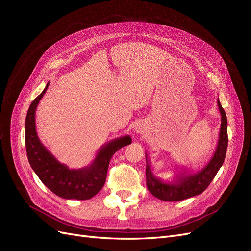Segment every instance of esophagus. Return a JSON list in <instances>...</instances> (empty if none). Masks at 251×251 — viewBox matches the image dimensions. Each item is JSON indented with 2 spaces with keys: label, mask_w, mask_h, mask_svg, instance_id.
I'll return each mask as SVG.
<instances>
[{
  "label": "esophagus",
  "mask_w": 251,
  "mask_h": 251,
  "mask_svg": "<svg viewBox=\"0 0 251 251\" xmlns=\"http://www.w3.org/2000/svg\"><path fill=\"white\" fill-rule=\"evenodd\" d=\"M136 131H137V133H140V134H142V132H143V130H142V127H138V128H136Z\"/></svg>",
  "instance_id": "esophagus-1"
}]
</instances>
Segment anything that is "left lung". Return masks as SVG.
Instances as JSON below:
<instances>
[{"instance_id": "8db88e82", "label": "left lung", "mask_w": 251, "mask_h": 251, "mask_svg": "<svg viewBox=\"0 0 251 251\" xmlns=\"http://www.w3.org/2000/svg\"><path fill=\"white\" fill-rule=\"evenodd\" d=\"M218 107L221 113V128H220L219 141L214 157L210 159L208 164L198 173L181 174L177 176L174 182H163L161 179L155 177L151 170V163L147 157V186L150 193L156 198L163 201H181L191 197L202 194L208 187L212 179L215 178L218 171L221 168L228 144L227 136V118L224 109L218 100ZM147 156V154H146Z\"/></svg>"}]
</instances>
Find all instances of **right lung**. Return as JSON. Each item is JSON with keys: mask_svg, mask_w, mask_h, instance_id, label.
Segmentation results:
<instances>
[{"mask_svg": "<svg viewBox=\"0 0 251 251\" xmlns=\"http://www.w3.org/2000/svg\"><path fill=\"white\" fill-rule=\"evenodd\" d=\"M49 82L43 92L31 102L26 116L25 142L30 165L37 177L52 193L64 199L88 200L103 187L112 156L119 149L132 142L130 136H124L104 144L89 166L71 170L60 163L43 146L35 130V111L46 93Z\"/></svg>", "mask_w": 251, "mask_h": 251, "instance_id": "obj_1", "label": "right lung"}]
</instances>
